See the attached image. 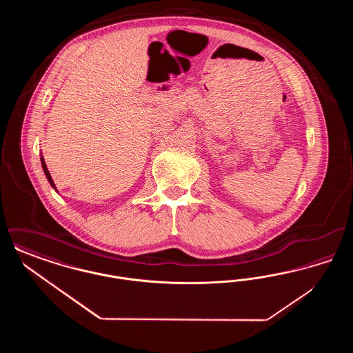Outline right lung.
I'll list each match as a JSON object with an SVG mask.
<instances>
[{"mask_svg": "<svg viewBox=\"0 0 353 353\" xmlns=\"http://www.w3.org/2000/svg\"><path fill=\"white\" fill-rule=\"evenodd\" d=\"M41 164H42V169H43V172H45V176H46L48 181H49L51 186L54 188V190H55V192H58V189L55 188V184H54V181H52V179H51L50 172H49V169L46 167V163H45V160H43V156H42V154H41Z\"/></svg>", "mask_w": 353, "mask_h": 353, "instance_id": "right-lung-1", "label": "right lung"}]
</instances>
